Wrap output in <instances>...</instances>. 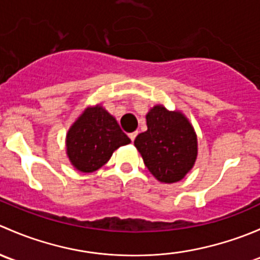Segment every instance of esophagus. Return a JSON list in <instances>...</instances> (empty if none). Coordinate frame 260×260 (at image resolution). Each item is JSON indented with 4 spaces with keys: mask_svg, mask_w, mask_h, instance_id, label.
<instances>
[{
    "mask_svg": "<svg viewBox=\"0 0 260 260\" xmlns=\"http://www.w3.org/2000/svg\"><path fill=\"white\" fill-rule=\"evenodd\" d=\"M137 135H138V132L137 131H136V132H132V133H129V138H131V141H132V142H135V140H136V137H137Z\"/></svg>",
    "mask_w": 260,
    "mask_h": 260,
    "instance_id": "obj_1",
    "label": "esophagus"
}]
</instances>
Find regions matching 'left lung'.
Returning a JSON list of instances; mask_svg holds the SVG:
<instances>
[{
  "instance_id": "1",
  "label": "left lung",
  "mask_w": 260,
  "mask_h": 260,
  "mask_svg": "<svg viewBox=\"0 0 260 260\" xmlns=\"http://www.w3.org/2000/svg\"><path fill=\"white\" fill-rule=\"evenodd\" d=\"M146 120L147 131L135 140L146 167L161 182L182 180L198 157L193 127L181 112L167 111L164 106H154Z\"/></svg>"
}]
</instances>
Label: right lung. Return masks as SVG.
Here are the masks:
<instances>
[{
	"label": "right lung",
	"instance_id": "obj_1",
	"mask_svg": "<svg viewBox=\"0 0 260 260\" xmlns=\"http://www.w3.org/2000/svg\"><path fill=\"white\" fill-rule=\"evenodd\" d=\"M131 143L113 115L103 107H88L67 135V154L78 171L89 174L101 169L120 146Z\"/></svg>",
	"mask_w": 260,
	"mask_h": 260
}]
</instances>
